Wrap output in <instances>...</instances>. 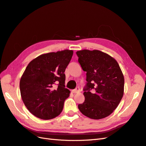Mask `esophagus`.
Here are the masks:
<instances>
[{
	"label": "esophagus",
	"instance_id": "1",
	"mask_svg": "<svg viewBox=\"0 0 146 146\" xmlns=\"http://www.w3.org/2000/svg\"><path fill=\"white\" fill-rule=\"evenodd\" d=\"M72 92L73 93H79V92H80V89L79 88V87H76V88L75 89L73 90Z\"/></svg>",
	"mask_w": 146,
	"mask_h": 146
}]
</instances>
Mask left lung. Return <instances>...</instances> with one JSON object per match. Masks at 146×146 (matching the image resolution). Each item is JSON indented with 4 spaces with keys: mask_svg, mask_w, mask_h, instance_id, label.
<instances>
[{
    "mask_svg": "<svg viewBox=\"0 0 146 146\" xmlns=\"http://www.w3.org/2000/svg\"><path fill=\"white\" fill-rule=\"evenodd\" d=\"M78 62L86 72L84 103L78 108L92 119L108 117L116 109L123 97L124 77L116 60L99 50L76 52ZM93 92H91V90Z\"/></svg>",
    "mask_w": 146,
    "mask_h": 146,
    "instance_id": "obj_1",
    "label": "left lung"
}]
</instances>
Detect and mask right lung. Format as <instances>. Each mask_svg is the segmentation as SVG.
<instances>
[{
  "label": "right lung",
  "instance_id": "1",
  "mask_svg": "<svg viewBox=\"0 0 146 146\" xmlns=\"http://www.w3.org/2000/svg\"><path fill=\"white\" fill-rule=\"evenodd\" d=\"M73 54V50L68 49L46 53L27 66L20 80L21 96L35 117L51 119L63 110L64 102L70 94L65 88L64 72Z\"/></svg>",
  "mask_w": 146,
  "mask_h": 146
}]
</instances>
